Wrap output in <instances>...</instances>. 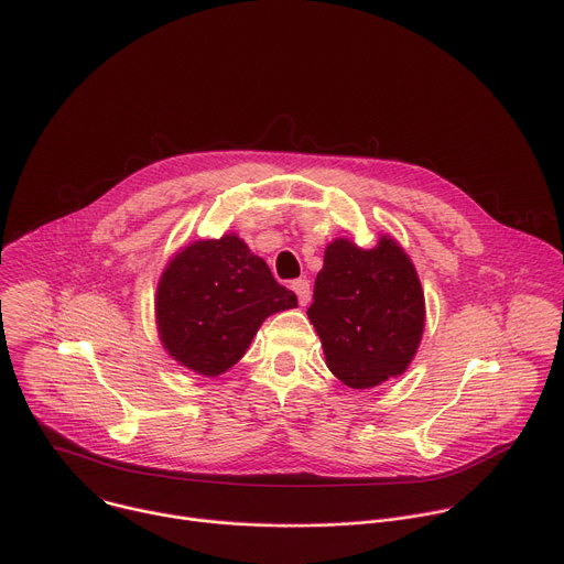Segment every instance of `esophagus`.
Segmentation results:
<instances>
[{
    "mask_svg": "<svg viewBox=\"0 0 564 564\" xmlns=\"http://www.w3.org/2000/svg\"><path fill=\"white\" fill-rule=\"evenodd\" d=\"M292 290H294V294H296V299H299V303L301 305H307L310 303V281L307 279H296V281H292Z\"/></svg>",
    "mask_w": 564,
    "mask_h": 564,
    "instance_id": "esophagus-1",
    "label": "esophagus"
}]
</instances>
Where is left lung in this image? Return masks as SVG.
Wrapping results in <instances>:
<instances>
[{
	"label": "left lung",
	"mask_w": 564,
	"mask_h": 564,
	"mask_svg": "<svg viewBox=\"0 0 564 564\" xmlns=\"http://www.w3.org/2000/svg\"><path fill=\"white\" fill-rule=\"evenodd\" d=\"M307 318L330 372L348 388H375L411 366L426 321L424 290L411 257L381 234L364 250L335 238L316 274Z\"/></svg>",
	"instance_id": "1"
}]
</instances>
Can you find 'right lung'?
<instances>
[{
	"label": "right lung",
	"instance_id": "1",
	"mask_svg": "<svg viewBox=\"0 0 564 564\" xmlns=\"http://www.w3.org/2000/svg\"><path fill=\"white\" fill-rule=\"evenodd\" d=\"M296 307L234 231L181 248L155 290V326L167 355L203 377L227 372L246 355L270 314Z\"/></svg>",
	"mask_w": 564,
	"mask_h": 564
}]
</instances>
